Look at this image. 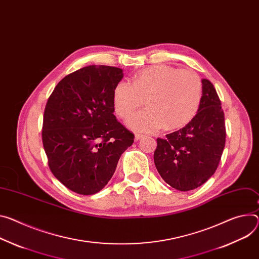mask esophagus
Instances as JSON below:
<instances>
[{"label": "esophagus", "instance_id": "esophagus-1", "mask_svg": "<svg viewBox=\"0 0 259 259\" xmlns=\"http://www.w3.org/2000/svg\"><path fill=\"white\" fill-rule=\"evenodd\" d=\"M144 135L143 134H139V133H136L135 134V136H134V139H135V142H137V140H139L140 138H142Z\"/></svg>", "mask_w": 259, "mask_h": 259}]
</instances>
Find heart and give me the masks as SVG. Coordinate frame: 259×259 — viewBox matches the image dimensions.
Masks as SVG:
<instances>
[{
  "mask_svg": "<svg viewBox=\"0 0 259 259\" xmlns=\"http://www.w3.org/2000/svg\"><path fill=\"white\" fill-rule=\"evenodd\" d=\"M202 88L199 77L190 70L168 65H153L138 71L132 84L117 82L112 105L117 116L126 119L145 104L147 109L127 121L138 131L182 128L189 123L200 105Z\"/></svg>",
  "mask_w": 259,
  "mask_h": 259,
  "instance_id": "1",
  "label": "heart"
}]
</instances>
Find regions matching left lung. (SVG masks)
I'll return each instance as SVG.
<instances>
[{"mask_svg":"<svg viewBox=\"0 0 259 259\" xmlns=\"http://www.w3.org/2000/svg\"><path fill=\"white\" fill-rule=\"evenodd\" d=\"M197 113L184 128L157 138L156 168L169 186L189 191L216 171L225 147V122L216 89L203 78Z\"/></svg>","mask_w":259,"mask_h":259,"instance_id":"left-lung-1","label":"left lung"}]
</instances>
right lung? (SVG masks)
Returning a JSON list of instances; mask_svg holds the SVG:
<instances>
[{"label":"right lung","mask_w":259,"mask_h":259,"mask_svg":"<svg viewBox=\"0 0 259 259\" xmlns=\"http://www.w3.org/2000/svg\"><path fill=\"white\" fill-rule=\"evenodd\" d=\"M121 68L92 65L65 76L46 103L42 142L54 176L71 191L92 195L109 182L134 134L113 114Z\"/></svg>","instance_id":"right-lung-1"}]
</instances>
